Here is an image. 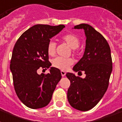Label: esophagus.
Segmentation results:
<instances>
[{"instance_id":"obj_1","label":"esophagus","mask_w":122,"mask_h":122,"mask_svg":"<svg viewBox=\"0 0 122 122\" xmlns=\"http://www.w3.org/2000/svg\"><path fill=\"white\" fill-rule=\"evenodd\" d=\"M61 76L63 77V76H65L66 75V72H65V71H63V70H61Z\"/></svg>"}]
</instances>
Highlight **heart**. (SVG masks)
<instances>
[{"label":"heart","instance_id":"heart-1","mask_svg":"<svg viewBox=\"0 0 122 122\" xmlns=\"http://www.w3.org/2000/svg\"><path fill=\"white\" fill-rule=\"evenodd\" d=\"M62 41L66 43L72 49L75 54L78 53L77 48L80 44V39L74 33L66 34L62 37ZM56 43L50 41L47 46V53L50 56H53L56 53ZM52 65L54 67L62 70H66L74 63V60L72 58H63L57 57L52 60Z\"/></svg>","mask_w":122,"mask_h":122}]
</instances>
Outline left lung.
<instances>
[{"label":"left lung","mask_w":122,"mask_h":122,"mask_svg":"<svg viewBox=\"0 0 122 122\" xmlns=\"http://www.w3.org/2000/svg\"><path fill=\"white\" fill-rule=\"evenodd\" d=\"M74 28L83 29L86 45L83 56L73 70L83 71L86 76L81 78L66 73L70 81L67 98L73 108L86 111L98 104L107 90L112 70L111 49L104 37L89 24H79Z\"/></svg>","instance_id":"left-lung-1"}]
</instances>
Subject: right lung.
Instances as JSON below:
<instances>
[{
  "mask_svg": "<svg viewBox=\"0 0 122 122\" xmlns=\"http://www.w3.org/2000/svg\"><path fill=\"white\" fill-rule=\"evenodd\" d=\"M65 27L36 24L24 31L14 46L10 62L14 88L18 98L29 108L46 106L61 80L60 70L50 67L47 46L50 39ZM41 67L50 68V72L38 75Z\"/></svg>",
  "mask_w": 122,
  "mask_h": 122,
  "instance_id": "obj_1",
  "label": "right lung"
}]
</instances>
